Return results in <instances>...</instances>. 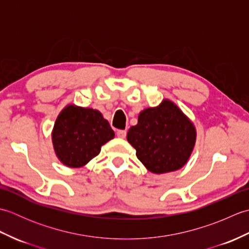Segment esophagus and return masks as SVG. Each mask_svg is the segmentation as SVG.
Masks as SVG:
<instances>
[{"mask_svg":"<svg viewBox=\"0 0 249 249\" xmlns=\"http://www.w3.org/2000/svg\"><path fill=\"white\" fill-rule=\"evenodd\" d=\"M116 136H118L121 139H124L126 137V130H118L116 131Z\"/></svg>","mask_w":249,"mask_h":249,"instance_id":"obj_1","label":"esophagus"}]
</instances>
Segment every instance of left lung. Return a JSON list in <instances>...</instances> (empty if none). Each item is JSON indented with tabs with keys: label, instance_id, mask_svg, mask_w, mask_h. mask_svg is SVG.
I'll use <instances>...</instances> for the list:
<instances>
[{
	"label": "left lung",
	"instance_id": "8db88e82",
	"mask_svg": "<svg viewBox=\"0 0 249 249\" xmlns=\"http://www.w3.org/2000/svg\"><path fill=\"white\" fill-rule=\"evenodd\" d=\"M197 130L188 116L165 98L156 107L145 108L131 126L127 141L152 173L177 171L186 165L194 151Z\"/></svg>",
	"mask_w": 249,
	"mask_h": 249
}]
</instances>
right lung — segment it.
I'll return each instance as SVG.
<instances>
[{
  "mask_svg": "<svg viewBox=\"0 0 249 249\" xmlns=\"http://www.w3.org/2000/svg\"><path fill=\"white\" fill-rule=\"evenodd\" d=\"M51 138L57 160L66 167L80 168L114 138V131L100 111L68 104L57 115Z\"/></svg>",
  "mask_w": 249,
  "mask_h": 249,
  "instance_id": "obj_1",
  "label": "right lung"
}]
</instances>
